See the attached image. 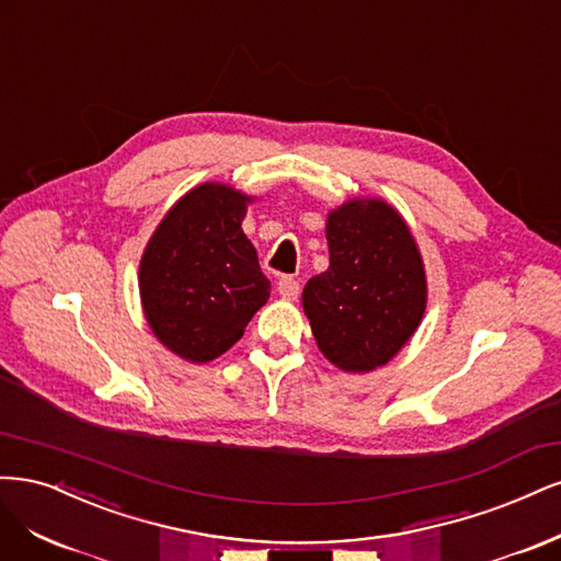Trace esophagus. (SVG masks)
<instances>
[{"instance_id":"obj_1","label":"esophagus","mask_w":561,"mask_h":561,"mask_svg":"<svg viewBox=\"0 0 561 561\" xmlns=\"http://www.w3.org/2000/svg\"><path fill=\"white\" fill-rule=\"evenodd\" d=\"M277 291L284 300H296L298 294H300V286L294 277H282L279 284H277Z\"/></svg>"}]
</instances>
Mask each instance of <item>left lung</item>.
Instances as JSON below:
<instances>
[{"mask_svg": "<svg viewBox=\"0 0 561 561\" xmlns=\"http://www.w3.org/2000/svg\"><path fill=\"white\" fill-rule=\"evenodd\" d=\"M329 270L302 288L317 347L345 373L387 366L420 329L426 270L410 226L382 197H350L327 216Z\"/></svg>", "mask_w": 561, "mask_h": 561, "instance_id": "obj_1", "label": "left lung"}]
</instances>
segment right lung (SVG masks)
I'll return each instance as SVG.
<instances>
[{
	"label": "right lung",
	"mask_w": 561,
	"mask_h": 561,
	"mask_svg": "<svg viewBox=\"0 0 561 561\" xmlns=\"http://www.w3.org/2000/svg\"><path fill=\"white\" fill-rule=\"evenodd\" d=\"M254 201L228 184L205 182L179 197L144 247V317L162 345L191 364L228 352L270 298L256 249L242 230Z\"/></svg>",
	"instance_id": "1"
}]
</instances>
